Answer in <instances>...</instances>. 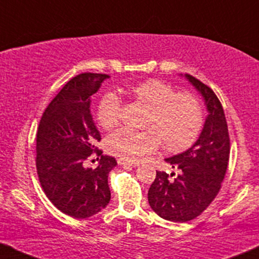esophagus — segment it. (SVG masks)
Returning a JSON list of instances; mask_svg holds the SVG:
<instances>
[{
	"instance_id": "34e87169",
	"label": "esophagus",
	"mask_w": 259,
	"mask_h": 259,
	"mask_svg": "<svg viewBox=\"0 0 259 259\" xmlns=\"http://www.w3.org/2000/svg\"><path fill=\"white\" fill-rule=\"evenodd\" d=\"M118 164L126 165V167H138V165H140V162L139 160H130V159L119 158L118 159Z\"/></svg>"
}]
</instances>
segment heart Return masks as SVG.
<instances>
[{"instance_id": "obj_1", "label": "heart", "mask_w": 259, "mask_h": 259, "mask_svg": "<svg viewBox=\"0 0 259 259\" xmlns=\"http://www.w3.org/2000/svg\"><path fill=\"white\" fill-rule=\"evenodd\" d=\"M127 94L148 109L144 120L145 132L121 127L106 139L109 153L136 160L157 150L162 142L168 151L185 150L200 135L203 109L200 100L189 92H175L162 80L140 82ZM121 101L115 92H107L97 105V120L103 129H111L120 119Z\"/></svg>"}]
</instances>
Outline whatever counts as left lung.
Here are the masks:
<instances>
[{
    "mask_svg": "<svg viewBox=\"0 0 259 259\" xmlns=\"http://www.w3.org/2000/svg\"><path fill=\"white\" fill-rule=\"evenodd\" d=\"M185 78L202 95L208 115L200 138L185 152L165 158L180 174L173 180L157 171L148 190V203L160 218L185 223L198 217L212 203L227 173L230 140L221 101L210 88L190 74ZM175 173L170 174V177Z\"/></svg>",
    "mask_w": 259,
    "mask_h": 259,
    "instance_id": "8db88e82",
    "label": "left lung"
}]
</instances>
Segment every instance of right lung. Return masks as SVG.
Returning <instances> with one entry per match:
<instances>
[{"label": "right lung", "mask_w": 259, "mask_h": 259, "mask_svg": "<svg viewBox=\"0 0 259 259\" xmlns=\"http://www.w3.org/2000/svg\"><path fill=\"white\" fill-rule=\"evenodd\" d=\"M107 74L74 76L45 109L36 133V169L41 187L61 212L89 218L111 200L108 174L117 165L95 146L101 140L92 120L91 96L108 79ZM92 153L100 157L95 169L83 162ZM99 159V158H97Z\"/></svg>", "instance_id": "add662e5"}]
</instances>
